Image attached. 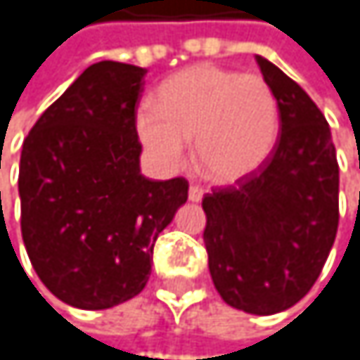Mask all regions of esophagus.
Returning <instances> with one entry per match:
<instances>
[{
    "label": "esophagus",
    "mask_w": 360,
    "mask_h": 360,
    "mask_svg": "<svg viewBox=\"0 0 360 360\" xmlns=\"http://www.w3.org/2000/svg\"><path fill=\"white\" fill-rule=\"evenodd\" d=\"M202 194H205V190H202V188L192 186V188H190V192H188V198H190L192 202H200V200H202Z\"/></svg>",
    "instance_id": "1"
}]
</instances>
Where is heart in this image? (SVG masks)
I'll use <instances>...</instances> for the list:
<instances>
[{"instance_id":"b5f03b06","label":"heart","mask_w":360,"mask_h":360,"mask_svg":"<svg viewBox=\"0 0 360 360\" xmlns=\"http://www.w3.org/2000/svg\"><path fill=\"white\" fill-rule=\"evenodd\" d=\"M136 134L166 170H179L194 139L200 172L217 184L243 179L264 164L279 134V106L258 74L211 63L190 65L153 94V110L136 115Z\"/></svg>"}]
</instances>
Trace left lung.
Instances as JSON below:
<instances>
[{"label": "left lung", "instance_id": "obj_1", "mask_svg": "<svg viewBox=\"0 0 360 360\" xmlns=\"http://www.w3.org/2000/svg\"><path fill=\"white\" fill-rule=\"evenodd\" d=\"M279 106V136L264 164L202 198L205 248L219 297L271 316L299 303L338 235L340 166L330 127L314 100L256 55Z\"/></svg>", "mask_w": 360, "mask_h": 360}]
</instances>
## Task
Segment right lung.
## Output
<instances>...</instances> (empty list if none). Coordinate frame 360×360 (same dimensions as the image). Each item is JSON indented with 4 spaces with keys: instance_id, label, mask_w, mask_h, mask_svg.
Listing matches in <instances>:
<instances>
[{
    "instance_id": "obj_1",
    "label": "right lung",
    "mask_w": 360,
    "mask_h": 360,
    "mask_svg": "<svg viewBox=\"0 0 360 360\" xmlns=\"http://www.w3.org/2000/svg\"><path fill=\"white\" fill-rule=\"evenodd\" d=\"M147 70L89 65L22 143L20 233L42 284L79 309L136 297L151 275L153 245L188 200L181 176L141 172L136 102Z\"/></svg>"
}]
</instances>
